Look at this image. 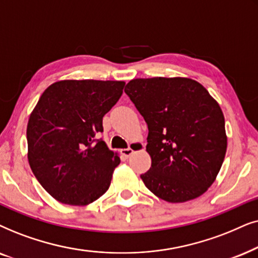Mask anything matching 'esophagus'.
<instances>
[{
  "mask_svg": "<svg viewBox=\"0 0 258 258\" xmlns=\"http://www.w3.org/2000/svg\"><path fill=\"white\" fill-rule=\"evenodd\" d=\"M136 145V149L137 150H139V149H142V145H140V144H135ZM135 153V150L133 149H131V147H128V149H123V150H121V154L123 157H126V158H128L130 156H132V154Z\"/></svg>",
  "mask_w": 258,
  "mask_h": 258,
  "instance_id": "1",
  "label": "esophagus"
}]
</instances>
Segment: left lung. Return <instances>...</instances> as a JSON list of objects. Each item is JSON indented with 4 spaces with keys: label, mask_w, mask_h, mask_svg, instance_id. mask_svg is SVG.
Instances as JSON below:
<instances>
[{
    "label": "left lung",
    "mask_w": 258,
    "mask_h": 258,
    "mask_svg": "<svg viewBox=\"0 0 258 258\" xmlns=\"http://www.w3.org/2000/svg\"><path fill=\"white\" fill-rule=\"evenodd\" d=\"M125 93L149 127L152 164L140 176L163 201L184 203L211 186L224 161V115L207 88L188 78L133 79Z\"/></svg>",
    "instance_id": "8db88e82"
}]
</instances>
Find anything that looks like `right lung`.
I'll return each instance as SVG.
<instances>
[{"instance_id": "1", "label": "right lung", "mask_w": 258, "mask_h": 258, "mask_svg": "<svg viewBox=\"0 0 258 258\" xmlns=\"http://www.w3.org/2000/svg\"><path fill=\"white\" fill-rule=\"evenodd\" d=\"M123 86V81L61 80L43 92L33 109L27 126L30 169L60 203L82 207L108 190L120 158L98 135Z\"/></svg>"}]
</instances>
